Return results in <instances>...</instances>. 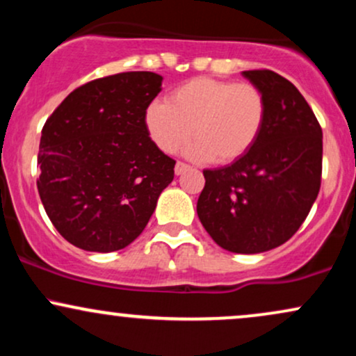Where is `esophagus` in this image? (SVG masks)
Segmentation results:
<instances>
[{"mask_svg": "<svg viewBox=\"0 0 356 356\" xmlns=\"http://www.w3.org/2000/svg\"><path fill=\"white\" fill-rule=\"evenodd\" d=\"M191 169V165H187V164H184V162H177V164H175V175H182L184 172H186V170H189Z\"/></svg>", "mask_w": 356, "mask_h": 356, "instance_id": "34e87169", "label": "esophagus"}]
</instances>
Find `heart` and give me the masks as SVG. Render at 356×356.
I'll return each mask as SVG.
<instances>
[{
	"mask_svg": "<svg viewBox=\"0 0 356 356\" xmlns=\"http://www.w3.org/2000/svg\"><path fill=\"white\" fill-rule=\"evenodd\" d=\"M266 118L268 100L259 87L201 76L174 88L167 102H152L144 124L162 152L181 149L192 130V159L231 164L252 149Z\"/></svg>",
	"mask_w": 356,
	"mask_h": 356,
	"instance_id": "obj_1",
	"label": "heart"
}]
</instances>
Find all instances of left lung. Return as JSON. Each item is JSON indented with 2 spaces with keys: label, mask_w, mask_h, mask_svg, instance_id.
<instances>
[{
  "label": "left lung",
  "mask_w": 356,
  "mask_h": 356,
  "mask_svg": "<svg viewBox=\"0 0 356 356\" xmlns=\"http://www.w3.org/2000/svg\"><path fill=\"white\" fill-rule=\"evenodd\" d=\"M243 76L266 95V125L244 157L204 170L197 216L220 248L256 254L291 238L316 201L323 134L291 81L271 70H248Z\"/></svg>",
  "instance_id": "left-lung-1"
}]
</instances>
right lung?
I'll return each mask as SVG.
<instances>
[{"mask_svg": "<svg viewBox=\"0 0 356 356\" xmlns=\"http://www.w3.org/2000/svg\"><path fill=\"white\" fill-rule=\"evenodd\" d=\"M162 76L125 72L73 90L42 130L38 194L73 246L112 252L145 229L175 161L154 144L144 115Z\"/></svg>", "mask_w": 356, "mask_h": 356, "instance_id": "add662e5", "label": "right lung"}]
</instances>
